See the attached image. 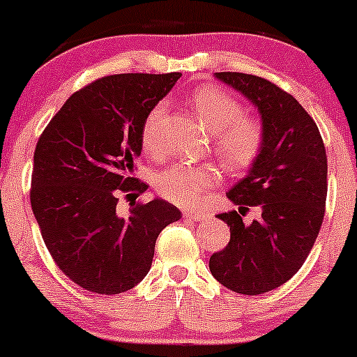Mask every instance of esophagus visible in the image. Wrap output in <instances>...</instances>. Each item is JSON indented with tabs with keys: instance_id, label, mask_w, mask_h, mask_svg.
I'll return each mask as SVG.
<instances>
[{
	"instance_id": "1",
	"label": "esophagus",
	"mask_w": 357,
	"mask_h": 357,
	"mask_svg": "<svg viewBox=\"0 0 357 357\" xmlns=\"http://www.w3.org/2000/svg\"><path fill=\"white\" fill-rule=\"evenodd\" d=\"M183 215H184V218H190L192 221H203V220H206V216H208L204 211H184Z\"/></svg>"
}]
</instances>
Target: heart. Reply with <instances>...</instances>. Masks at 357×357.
I'll return each mask as SVG.
<instances>
[{
	"label": "heart",
	"mask_w": 357,
	"mask_h": 357,
	"mask_svg": "<svg viewBox=\"0 0 357 357\" xmlns=\"http://www.w3.org/2000/svg\"><path fill=\"white\" fill-rule=\"evenodd\" d=\"M196 117L213 132L215 149L230 167L252 165L264 144V129L255 119L245 116L243 104L218 87L196 89L191 93ZM166 105L158 104L142 124L141 141L147 154L159 153L158 127ZM220 169L213 165H173L155 176V190L167 202L183 208L196 206L203 192L220 183Z\"/></svg>",
	"instance_id": "heart-1"
}]
</instances>
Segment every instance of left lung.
Masks as SVG:
<instances>
[{
  "instance_id": "left-lung-1",
  "label": "left lung",
  "mask_w": 357,
  "mask_h": 357,
  "mask_svg": "<svg viewBox=\"0 0 357 357\" xmlns=\"http://www.w3.org/2000/svg\"><path fill=\"white\" fill-rule=\"evenodd\" d=\"M215 77L258 109L264 144L248 174L227 192L238 211L218 215L230 241L213 253L210 270L233 292L258 296L290 280L314 247L326 211V147L314 119L275 84L238 72ZM250 206H260L262 216L245 225Z\"/></svg>"
}]
</instances>
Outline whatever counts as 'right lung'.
Masks as SVG:
<instances>
[{"label": "right lung", "instance_id": "1", "mask_svg": "<svg viewBox=\"0 0 357 357\" xmlns=\"http://www.w3.org/2000/svg\"><path fill=\"white\" fill-rule=\"evenodd\" d=\"M181 73L102 77L68 97L45 127L33 155L31 210L48 252L72 282L114 296L149 272L155 240L181 218L161 198L130 203L119 216V195H141L132 178L142 151V124Z\"/></svg>", "mask_w": 357, "mask_h": 357}]
</instances>
